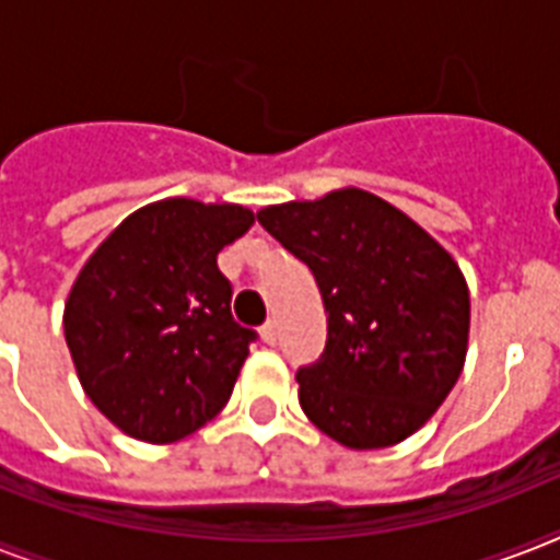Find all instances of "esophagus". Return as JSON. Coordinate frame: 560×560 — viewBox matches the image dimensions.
<instances>
[{
    "label": "esophagus",
    "instance_id": "obj_1",
    "mask_svg": "<svg viewBox=\"0 0 560 560\" xmlns=\"http://www.w3.org/2000/svg\"><path fill=\"white\" fill-rule=\"evenodd\" d=\"M261 340L267 342V346H276V342H279V319H267V323L261 325Z\"/></svg>",
    "mask_w": 560,
    "mask_h": 560
}]
</instances>
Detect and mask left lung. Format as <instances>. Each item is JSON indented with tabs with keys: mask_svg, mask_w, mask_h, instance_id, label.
Returning a JSON list of instances; mask_svg holds the SVG:
<instances>
[{
	"mask_svg": "<svg viewBox=\"0 0 560 560\" xmlns=\"http://www.w3.org/2000/svg\"><path fill=\"white\" fill-rule=\"evenodd\" d=\"M258 223L311 267L328 314L325 351L296 374L305 416L351 451L404 442L465 366L470 299L456 261L360 188L270 206Z\"/></svg>",
	"mask_w": 560,
	"mask_h": 560,
	"instance_id": "obj_1",
	"label": "left lung"
}]
</instances>
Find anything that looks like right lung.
Segmentation results:
<instances>
[{
    "label": "right lung",
    "mask_w": 560,
    "mask_h": 560,
    "mask_svg": "<svg viewBox=\"0 0 560 560\" xmlns=\"http://www.w3.org/2000/svg\"><path fill=\"white\" fill-rule=\"evenodd\" d=\"M249 226L244 206L153 202L74 281L66 346L92 404L127 435L177 442L226 407L258 334L235 323L218 253Z\"/></svg>",
    "instance_id": "add662e5"
}]
</instances>
